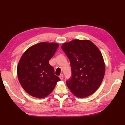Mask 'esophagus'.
<instances>
[{
    "mask_svg": "<svg viewBox=\"0 0 125 125\" xmlns=\"http://www.w3.org/2000/svg\"><path fill=\"white\" fill-rule=\"evenodd\" d=\"M60 78L61 79V80H62L63 79V75L62 74L60 75Z\"/></svg>",
    "mask_w": 125,
    "mask_h": 125,
    "instance_id": "obj_1",
    "label": "esophagus"
}]
</instances>
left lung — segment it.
I'll use <instances>...</instances> for the list:
<instances>
[{"label": "left lung", "mask_w": 125, "mask_h": 125, "mask_svg": "<svg viewBox=\"0 0 125 125\" xmlns=\"http://www.w3.org/2000/svg\"><path fill=\"white\" fill-rule=\"evenodd\" d=\"M71 63V77L66 81L71 92L78 98L93 94L100 86L105 66L98 48L89 40H74L62 46Z\"/></svg>", "instance_id": "1"}]
</instances>
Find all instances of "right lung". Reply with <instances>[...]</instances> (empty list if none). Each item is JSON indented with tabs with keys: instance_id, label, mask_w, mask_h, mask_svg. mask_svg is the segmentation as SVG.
<instances>
[{
	"instance_id": "add662e5",
	"label": "right lung",
	"mask_w": 125,
	"mask_h": 125,
	"mask_svg": "<svg viewBox=\"0 0 125 125\" xmlns=\"http://www.w3.org/2000/svg\"><path fill=\"white\" fill-rule=\"evenodd\" d=\"M58 46L56 43L41 42L28 48L22 56L17 74L22 87L30 95L45 98L60 81L49 64Z\"/></svg>"
}]
</instances>
